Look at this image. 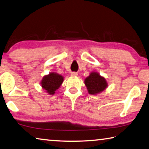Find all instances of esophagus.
Listing matches in <instances>:
<instances>
[{
	"label": "esophagus",
	"instance_id": "obj_1",
	"mask_svg": "<svg viewBox=\"0 0 149 149\" xmlns=\"http://www.w3.org/2000/svg\"><path fill=\"white\" fill-rule=\"evenodd\" d=\"M70 75H71L72 77H75V76H77V72H72L71 73H70Z\"/></svg>",
	"mask_w": 149,
	"mask_h": 149
}]
</instances>
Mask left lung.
<instances>
[{"mask_svg": "<svg viewBox=\"0 0 149 149\" xmlns=\"http://www.w3.org/2000/svg\"><path fill=\"white\" fill-rule=\"evenodd\" d=\"M84 83L88 90V93L91 94H96L101 92L108 86L106 79L97 72H92L85 79Z\"/></svg>", "mask_w": 149, "mask_h": 149, "instance_id": "obj_1", "label": "left lung"}]
</instances>
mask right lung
Masks as SVG:
<instances>
[{
	"label": "right lung",
	"instance_id": "add662e5",
	"mask_svg": "<svg viewBox=\"0 0 149 149\" xmlns=\"http://www.w3.org/2000/svg\"><path fill=\"white\" fill-rule=\"evenodd\" d=\"M63 81V77L55 72H52L46 75L41 80V86L45 89L47 93L50 94H55Z\"/></svg>",
	"mask_w": 149,
	"mask_h": 149
}]
</instances>
